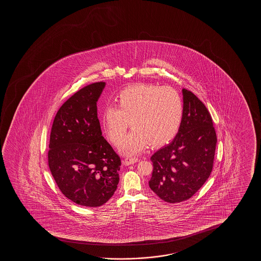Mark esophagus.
Masks as SVG:
<instances>
[{
  "label": "esophagus",
  "instance_id": "esophagus-1",
  "mask_svg": "<svg viewBox=\"0 0 261 261\" xmlns=\"http://www.w3.org/2000/svg\"><path fill=\"white\" fill-rule=\"evenodd\" d=\"M139 161L137 158H125V161H124V164L128 166V165L134 164L137 161Z\"/></svg>",
  "mask_w": 261,
  "mask_h": 261
}]
</instances>
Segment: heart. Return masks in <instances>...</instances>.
Wrapping results in <instances>:
<instances>
[{"label": "heart", "mask_w": 261, "mask_h": 261, "mask_svg": "<svg viewBox=\"0 0 261 261\" xmlns=\"http://www.w3.org/2000/svg\"><path fill=\"white\" fill-rule=\"evenodd\" d=\"M118 107L107 105L102 112V126L111 143L118 144L129 123L133 127L119 144L121 153L133 156L150 145H164L178 133L184 118L181 94L170 86L139 84L122 90Z\"/></svg>", "instance_id": "heart-1"}]
</instances>
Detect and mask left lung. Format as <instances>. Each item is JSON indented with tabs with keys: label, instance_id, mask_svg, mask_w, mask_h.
I'll return each instance as SVG.
<instances>
[{
	"label": "left lung",
	"instance_id": "1",
	"mask_svg": "<svg viewBox=\"0 0 261 261\" xmlns=\"http://www.w3.org/2000/svg\"><path fill=\"white\" fill-rule=\"evenodd\" d=\"M184 118L175 139L150 158V189L169 203L188 200L210 177L217 145L213 121L206 106L191 91L182 90Z\"/></svg>",
	"mask_w": 261,
	"mask_h": 261
}]
</instances>
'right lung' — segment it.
<instances>
[{
	"instance_id": "1",
	"label": "right lung",
	"mask_w": 261,
	"mask_h": 261,
	"mask_svg": "<svg viewBox=\"0 0 261 261\" xmlns=\"http://www.w3.org/2000/svg\"><path fill=\"white\" fill-rule=\"evenodd\" d=\"M105 82L91 84L66 100L54 118L48 165L61 193L86 207L106 203L117 190L121 161L101 136L97 101Z\"/></svg>"
}]
</instances>
